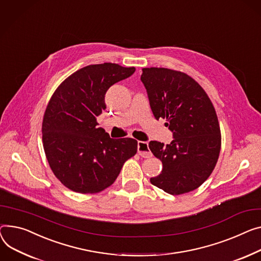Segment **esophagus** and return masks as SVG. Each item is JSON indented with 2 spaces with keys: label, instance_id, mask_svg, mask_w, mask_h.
<instances>
[{
  "label": "esophagus",
  "instance_id": "obj_1",
  "mask_svg": "<svg viewBox=\"0 0 261 261\" xmlns=\"http://www.w3.org/2000/svg\"><path fill=\"white\" fill-rule=\"evenodd\" d=\"M137 152L142 158H150L152 155L151 151L149 150V144L147 142H137Z\"/></svg>",
  "mask_w": 261,
  "mask_h": 261
}]
</instances>
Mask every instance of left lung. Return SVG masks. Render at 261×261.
I'll return each instance as SVG.
<instances>
[{"instance_id":"obj_1","label":"left lung","mask_w":261,"mask_h":261,"mask_svg":"<svg viewBox=\"0 0 261 261\" xmlns=\"http://www.w3.org/2000/svg\"><path fill=\"white\" fill-rule=\"evenodd\" d=\"M141 80L156 119L166 118L173 141L149 148L163 163L150 181L171 195L188 193L202 185L214 170L221 146L220 128L211 99L188 74L167 68H143Z\"/></svg>"}]
</instances>
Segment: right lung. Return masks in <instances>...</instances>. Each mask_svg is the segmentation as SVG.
<instances>
[{
	"label": "right lung",
	"instance_id": "1",
	"mask_svg": "<svg viewBox=\"0 0 261 261\" xmlns=\"http://www.w3.org/2000/svg\"><path fill=\"white\" fill-rule=\"evenodd\" d=\"M134 71L112 63L86 66L68 76L48 102L42 125L46 158L57 178L74 192L105 190L136 154L135 140H113L96 121L106 109L107 90Z\"/></svg>",
	"mask_w": 261,
	"mask_h": 261
}]
</instances>
